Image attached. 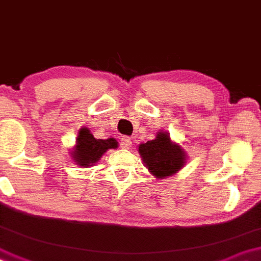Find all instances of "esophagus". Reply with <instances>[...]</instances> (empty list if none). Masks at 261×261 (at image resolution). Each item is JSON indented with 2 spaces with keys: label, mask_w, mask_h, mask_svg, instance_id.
Listing matches in <instances>:
<instances>
[{
  "label": "esophagus",
  "mask_w": 261,
  "mask_h": 261,
  "mask_svg": "<svg viewBox=\"0 0 261 261\" xmlns=\"http://www.w3.org/2000/svg\"><path fill=\"white\" fill-rule=\"evenodd\" d=\"M132 145V141L128 137H122L120 140V146L122 149H129Z\"/></svg>",
  "instance_id": "1"
}]
</instances>
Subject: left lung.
<instances>
[{
    "instance_id": "8db88e82",
    "label": "left lung",
    "mask_w": 261,
    "mask_h": 261,
    "mask_svg": "<svg viewBox=\"0 0 261 261\" xmlns=\"http://www.w3.org/2000/svg\"><path fill=\"white\" fill-rule=\"evenodd\" d=\"M144 163L157 178H166L181 169L185 163V153L181 147L173 144L168 133L157 134L155 140H150L139 146Z\"/></svg>"
}]
</instances>
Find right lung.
Returning <instances> with one entry per match:
<instances>
[{"label": "right lung", "instance_id": "obj_1", "mask_svg": "<svg viewBox=\"0 0 261 261\" xmlns=\"http://www.w3.org/2000/svg\"><path fill=\"white\" fill-rule=\"evenodd\" d=\"M115 139H95L87 128H82L77 137L76 149L73 150V160L79 166L88 167L98 161L109 149H116Z\"/></svg>", "mask_w": 261, "mask_h": 261}]
</instances>
